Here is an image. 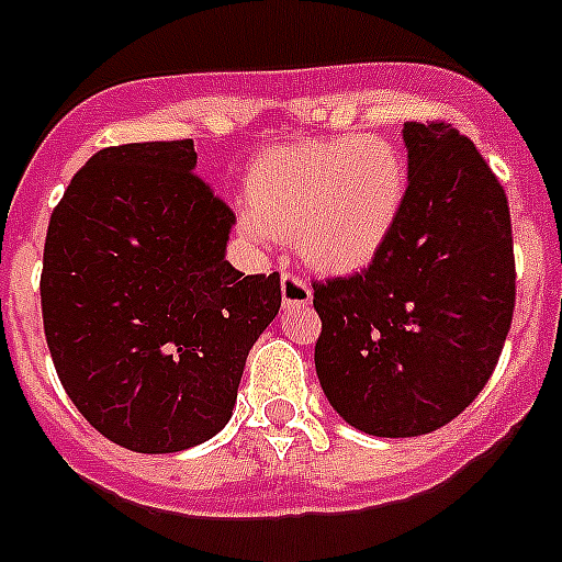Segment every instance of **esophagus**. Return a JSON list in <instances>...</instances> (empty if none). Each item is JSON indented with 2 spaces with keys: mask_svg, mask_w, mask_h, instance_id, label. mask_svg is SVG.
Returning <instances> with one entry per match:
<instances>
[{
  "mask_svg": "<svg viewBox=\"0 0 562 562\" xmlns=\"http://www.w3.org/2000/svg\"><path fill=\"white\" fill-rule=\"evenodd\" d=\"M281 301H284V306L292 308L306 306V303H312V286L303 278L284 272V278H281Z\"/></svg>",
  "mask_w": 562,
  "mask_h": 562,
  "instance_id": "1",
  "label": "esophagus"
}]
</instances>
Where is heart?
Segmentation results:
<instances>
[{
    "mask_svg": "<svg viewBox=\"0 0 562 562\" xmlns=\"http://www.w3.org/2000/svg\"><path fill=\"white\" fill-rule=\"evenodd\" d=\"M406 189V158L390 138H308L256 158L239 223L259 245L292 236L297 254L317 270L353 272L382 254Z\"/></svg>",
    "mask_w": 562,
    "mask_h": 562,
    "instance_id": "obj_1",
    "label": "heart"
}]
</instances>
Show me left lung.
I'll list each match as a JSON object with an SVG mask.
<instances>
[{
	"mask_svg": "<svg viewBox=\"0 0 562 562\" xmlns=\"http://www.w3.org/2000/svg\"><path fill=\"white\" fill-rule=\"evenodd\" d=\"M409 189L373 265L315 284V368L345 424L418 437L454 420L487 384L516 308L502 183L446 122H406Z\"/></svg>",
	"mask_w": 562,
	"mask_h": 562,
	"instance_id": "1",
	"label": "left lung"
}]
</instances>
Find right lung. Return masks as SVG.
I'll list each match as a JSON object with an SVG mask.
<instances>
[{
	"label": "right lung",
	"instance_id": "add662e5",
	"mask_svg": "<svg viewBox=\"0 0 562 562\" xmlns=\"http://www.w3.org/2000/svg\"><path fill=\"white\" fill-rule=\"evenodd\" d=\"M192 138L105 147L55 205L41 312L55 370L100 435L172 454L231 420L281 278L225 261L234 211L194 175Z\"/></svg>",
	"mask_w": 562,
	"mask_h": 562
}]
</instances>
